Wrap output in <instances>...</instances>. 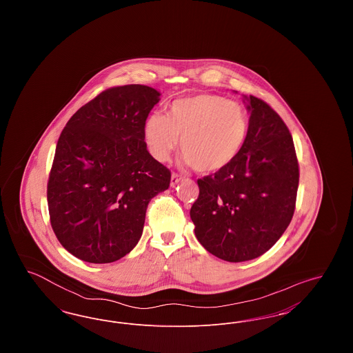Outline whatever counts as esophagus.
<instances>
[{
  "label": "esophagus",
  "instance_id": "obj_1",
  "mask_svg": "<svg viewBox=\"0 0 353 353\" xmlns=\"http://www.w3.org/2000/svg\"><path fill=\"white\" fill-rule=\"evenodd\" d=\"M181 181V176H179L177 173H172V177H170V186H176Z\"/></svg>",
  "mask_w": 353,
  "mask_h": 353
}]
</instances>
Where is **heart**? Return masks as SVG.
<instances>
[{
  "label": "heart",
  "instance_id": "1",
  "mask_svg": "<svg viewBox=\"0 0 353 353\" xmlns=\"http://www.w3.org/2000/svg\"><path fill=\"white\" fill-rule=\"evenodd\" d=\"M250 130L248 111L213 94L177 99L167 115L153 112L144 121V141L157 161H167L179 147L185 164L212 173L230 165L243 150Z\"/></svg>",
  "mask_w": 353,
  "mask_h": 353
}]
</instances>
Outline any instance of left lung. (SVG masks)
<instances>
[{
  "label": "left lung",
  "mask_w": 353,
  "mask_h": 353,
  "mask_svg": "<svg viewBox=\"0 0 353 353\" xmlns=\"http://www.w3.org/2000/svg\"><path fill=\"white\" fill-rule=\"evenodd\" d=\"M250 130L234 161L197 180L190 209L194 233L219 259L245 262L270 250L295 210L299 164L282 118L255 97H245Z\"/></svg>",
  "instance_id": "8db88e82"
}]
</instances>
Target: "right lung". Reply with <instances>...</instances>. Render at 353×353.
<instances>
[{
    "instance_id": "1",
    "label": "right lung",
    "mask_w": 353,
    "mask_h": 353,
    "mask_svg": "<svg viewBox=\"0 0 353 353\" xmlns=\"http://www.w3.org/2000/svg\"><path fill=\"white\" fill-rule=\"evenodd\" d=\"M160 92L143 84L112 87L81 107L58 139L48 183L51 228L88 263H111L134 249L152 199L170 172L144 141V121Z\"/></svg>"
}]
</instances>
